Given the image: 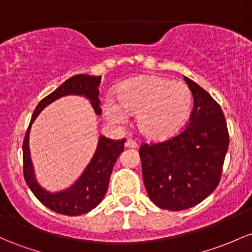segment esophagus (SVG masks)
Wrapping results in <instances>:
<instances>
[{
    "mask_svg": "<svg viewBox=\"0 0 252 252\" xmlns=\"http://www.w3.org/2000/svg\"><path fill=\"white\" fill-rule=\"evenodd\" d=\"M126 148H136L137 147V143L135 142L134 140L128 139V140L126 141Z\"/></svg>",
    "mask_w": 252,
    "mask_h": 252,
    "instance_id": "obj_1",
    "label": "esophagus"
}]
</instances>
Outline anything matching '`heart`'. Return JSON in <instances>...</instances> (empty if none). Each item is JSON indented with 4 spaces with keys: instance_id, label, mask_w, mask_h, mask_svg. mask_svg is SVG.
Masks as SVG:
<instances>
[{
    "instance_id": "obj_1",
    "label": "heart",
    "mask_w": 252,
    "mask_h": 252,
    "mask_svg": "<svg viewBox=\"0 0 252 252\" xmlns=\"http://www.w3.org/2000/svg\"><path fill=\"white\" fill-rule=\"evenodd\" d=\"M116 100L104 104V116L112 123H124L136 115L141 134L165 140L177 134L191 112L192 94L184 82L158 75H143L118 86Z\"/></svg>"
}]
</instances>
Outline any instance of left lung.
<instances>
[{"instance_id":"obj_1","label":"left lung","mask_w":252,"mask_h":252,"mask_svg":"<svg viewBox=\"0 0 252 252\" xmlns=\"http://www.w3.org/2000/svg\"><path fill=\"white\" fill-rule=\"evenodd\" d=\"M193 96L187 128L165 142L141 146L146 190L152 202L167 211L191 208L214 191L228 149V130L220 105L184 76Z\"/></svg>"}]
</instances>
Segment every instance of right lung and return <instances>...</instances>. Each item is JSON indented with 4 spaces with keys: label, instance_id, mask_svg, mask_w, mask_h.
<instances>
[{
    "label": "right lung",
    "instance_id": "1",
    "mask_svg": "<svg viewBox=\"0 0 252 252\" xmlns=\"http://www.w3.org/2000/svg\"><path fill=\"white\" fill-rule=\"evenodd\" d=\"M100 81L101 76H91L87 74H79V75L71 76L70 79L65 80L59 88H56L54 92L50 93L48 96L39 101L33 112L29 129L25 135L23 143L25 181L31 191L34 193L35 197L44 206L48 207L51 211L60 213V214L77 217V215L91 212L101 202L107 191L113 165L117 161L122 152L124 151L126 139L111 140L106 139L105 136H99L94 156L92 157L90 164L87 165V167L85 168V171L77 178L75 183L62 191L50 192L38 183L34 170H33L29 146L31 126L38 117V115L49 104L69 94L82 95L87 98L94 112L96 115H100L101 109L99 107L100 100L98 96Z\"/></svg>",
    "mask_w": 252,
    "mask_h": 252
}]
</instances>
